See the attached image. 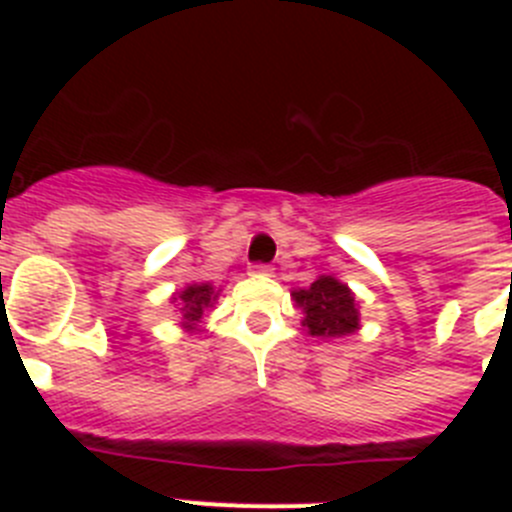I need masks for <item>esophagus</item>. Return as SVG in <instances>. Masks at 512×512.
Listing matches in <instances>:
<instances>
[{"label":"esophagus","instance_id":"esophagus-1","mask_svg":"<svg viewBox=\"0 0 512 512\" xmlns=\"http://www.w3.org/2000/svg\"><path fill=\"white\" fill-rule=\"evenodd\" d=\"M251 274H259V277H271V274H274V269H271L269 264H253Z\"/></svg>","mask_w":512,"mask_h":512}]
</instances>
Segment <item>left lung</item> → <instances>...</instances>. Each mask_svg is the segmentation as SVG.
<instances>
[{"instance_id": "obj_1", "label": "left lung", "mask_w": 512, "mask_h": 512, "mask_svg": "<svg viewBox=\"0 0 512 512\" xmlns=\"http://www.w3.org/2000/svg\"><path fill=\"white\" fill-rule=\"evenodd\" d=\"M292 300L302 310V328L312 338H343L361 328L356 295L341 279L320 274L310 287L295 289Z\"/></svg>"}]
</instances>
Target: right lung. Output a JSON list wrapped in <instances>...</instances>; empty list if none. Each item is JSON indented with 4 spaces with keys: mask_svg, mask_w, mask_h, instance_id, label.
Segmentation results:
<instances>
[{
    "mask_svg": "<svg viewBox=\"0 0 512 512\" xmlns=\"http://www.w3.org/2000/svg\"><path fill=\"white\" fill-rule=\"evenodd\" d=\"M220 292H223V289H215L210 282H189L187 287L174 292V295H171V305H174L176 312L182 315L179 328H182L184 333H197L202 318H205V312L215 307Z\"/></svg>",
    "mask_w": 512,
    "mask_h": 512,
    "instance_id": "add662e5",
    "label": "right lung"
}]
</instances>
